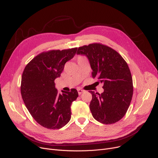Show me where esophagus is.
Returning <instances> with one entry per match:
<instances>
[{
    "label": "esophagus",
    "instance_id": "obj_1",
    "mask_svg": "<svg viewBox=\"0 0 158 158\" xmlns=\"http://www.w3.org/2000/svg\"><path fill=\"white\" fill-rule=\"evenodd\" d=\"M77 92H78L79 95H81V94H82V93H84L85 91L82 90V89H77Z\"/></svg>",
    "mask_w": 158,
    "mask_h": 158
}]
</instances>
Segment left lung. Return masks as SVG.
<instances>
[{"mask_svg":"<svg viewBox=\"0 0 158 158\" xmlns=\"http://www.w3.org/2000/svg\"><path fill=\"white\" fill-rule=\"evenodd\" d=\"M77 54L87 57L93 70L92 77L104 84L102 94L89 92L92 95L89 109L93 117L104 124L119 121L126 114L133 94L127 63L114 50L100 44L80 47Z\"/></svg>","mask_w":158,"mask_h":158,"instance_id":"obj_1","label":"left lung"}]
</instances>
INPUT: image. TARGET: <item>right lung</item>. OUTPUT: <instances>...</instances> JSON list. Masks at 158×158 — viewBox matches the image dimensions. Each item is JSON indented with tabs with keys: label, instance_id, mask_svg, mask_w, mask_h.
<instances>
[{
	"label": "right lung",
	"instance_id": "obj_1",
	"mask_svg": "<svg viewBox=\"0 0 158 158\" xmlns=\"http://www.w3.org/2000/svg\"><path fill=\"white\" fill-rule=\"evenodd\" d=\"M77 48L53 50L36 56L22 73L20 91L27 109L40 125L58 129L71 118L70 106L78 97L76 89L57 92L54 81L60 77L65 63L76 55Z\"/></svg>",
	"mask_w": 158,
	"mask_h": 158
}]
</instances>
